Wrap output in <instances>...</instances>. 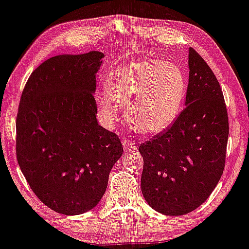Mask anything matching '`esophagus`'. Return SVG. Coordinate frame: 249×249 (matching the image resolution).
<instances>
[{
  "label": "esophagus",
  "instance_id": "obj_1",
  "mask_svg": "<svg viewBox=\"0 0 249 249\" xmlns=\"http://www.w3.org/2000/svg\"><path fill=\"white\" fill-rule=\"evenodd\" d=\"M135 146V142H133V141L131 140H123V147H124V150L125 152H128V150L131 149H134Z\"/></svg>",
  "mask_w": 249,
  "mask_h": 249
}]
</instances>
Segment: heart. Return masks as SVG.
<instances>
[{"label": "heart", "instance_id": "1", "mask_svg": "<svg viewBox=\"0 0 249 249\" xmlns=\"http://www.w3.org/2000/svg\"><path fill=\"white\" fill-rule=\"evenodd\" d=\"M186 95V80L174 63L157 59L132 63L112 72L107 92L95 97L99 115L107 126L119 122L126 106L130 125L144 134H156L171 126Z\"/></svg>", "mask_w": 249, "mask_h": 249}]
</instances>
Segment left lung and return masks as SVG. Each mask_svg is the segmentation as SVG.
I'll use <instances>...</instances> for the list:
<instances>
[{
	"mask_svg": "<svg viewBox=\"0 0 249 249\" xmlns=\"http://www.w3.org/2000/svg\"><path fill=\"white\" fill-rule=\"evenodd\" d=\"M185 109L166 131L140 144L141 191L156 212L180 216L209 197L225 165L229 119L224 96L212 69L188 50Z\"/></svg>",
	"mask_w": 249,
	"mask_h": 249,
	"instance_id": "1",
	"label": "left lung"
}]
</instances>
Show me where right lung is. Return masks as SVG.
<instances>
[{
  "instance_id": "add662e5",
  "label": "right lung",
  "mask_w": 249,
  "mask_h": 249,
  "mask_svg": "<svg viewBox=\"0 0 249 249\" xmlns=\"http://www.w3.org/2000/svg\"><path fill=\"white\" fill-rule=\"evenodd\" d=\"M105 54L57 55L28 78L16 130L19 168L34 194L63 215L93 209L123 154L118 135L96 119V73Z\"/></svg>"
}]
</instances>
